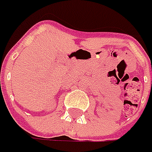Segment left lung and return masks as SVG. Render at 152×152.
<instances>
[{"label":"left lung","instance_id":"left-lung-1","mask_svg":"<svg viewBox=\"0 0 152 152\" xmlns=\"http://www.w3.org/2000/svg\"><path fill=\"white\" fill-rule=\"evenodd\" d=\"M151 84H152V82H151Z\"/></svg>","mask_w":152,"mask_h":152}]
</instances>
